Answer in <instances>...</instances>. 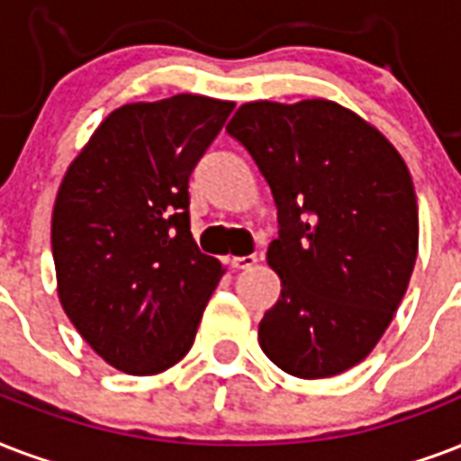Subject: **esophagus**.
Wrapping results in <instances>:
<instances>
[{
    "mask_svg": "<svg viewBox=\"0 0 461 461\" xmlns=\"http://www.w3.org/2000/svg\"><path fill=\"white\" fill-rule=\"evenodd\" d=\"M255 264H257V255L233 257V259H230V267H233V269H252Z\"/></svg>",
    "mask_w": 461,
    "mask_h": 461,
    "instance_id": "34e87169",
    "label": "esophagus"
}]
</instances>
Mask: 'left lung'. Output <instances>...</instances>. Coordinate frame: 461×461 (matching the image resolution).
<instances>
[{
	"label": "left lung",
	"instance_id": "8db88e82",
	"mask_svg": "<svg viewBox=\"0 0 461 461\" xmlns=\"http://www.w3.org/2000/svg\"><path fill=\"white\" fill-rule=\"evenodd\" d=\"M226 131L259 167L279 221L267 259L281 298L259 346L288 375H339L375 348L411 279V175L375 127L330 101L245 103Z\"/></svg>",
	"mask_w": 461,
	"mask_h": 461
}]
</instances>
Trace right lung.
<instances>
[{"label": "right lung", "mask_w": 461, "mask_h": 461, "mask_svg": "<svg viewBox=\"0 0 461 461\" xmlns=\"http://www.w3.org/2000/svg\"><path fill=\"white\" fill-rule=\"evenodd\" d=\"M233 103L180 94L110 113L52 212L59 301L101 358L156 375L185 358L223 274L190 233V175Z\"/></svg>", "instance_id": "obj_1"}]
</instances>
